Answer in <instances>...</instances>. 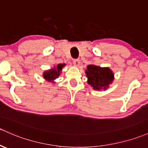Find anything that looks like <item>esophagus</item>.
I'll use <instances>...</instances> for the list:
<instances>
[{
	"mask_svg": "<svg viewBox=\"0 0 148 148\" xmlns=\"http://www.w3.org/2000/svg\"><path fill=\"white\" fill-rule=\"evenodd\" d=\"M80 60L79 59H75L73 60V64L75 66H76V67H77V66H80Z\"/></svg>",
	"mask_w": 148,
	"mask_h": 148,
	"instance_id": "obj_1",
	"label": "esophagus"
}]
</instances>
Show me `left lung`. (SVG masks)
I'll list each match as a JSON object with an SVG mask.
<instances>
[{"mask_svg":"<svg viewBox=\"0 0 148 148\" xmlns=\"http://www.w3.org/2000/svg\"><path fill=\"white\" fill-rule=\"evenodd\" d=\"M87 83L95 90H106L114 80V73L109 68H101L95 65L87 67Z\"/></svg>","mask_w":148,"mask_h":148,"instance_id":"obj_1","label":"left lung"}]
</instances>
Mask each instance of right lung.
Wrapping results in <instances>:
<instances>
[{
    "mask_svg": "<svg viewBox=\"0 0 148 148\" xmlns=\"http://www.w3.org/2000/svg\"><path fill=\"white\" fill-rule=\"evenodd\" d=\"M66 66V64H58L56 67H54L53 68L49 70V71H45V72L43 73V76H44V78L46 80L49 81V82H53V80L55 79L58 78L59 75L61 74V72L62 71V68L63 66Z\"/></svg>",
    "mask_w": 148,
    "mask_h": 148,
    "instance_id": "1",
    "label": "right lung"
}]
</instances>
